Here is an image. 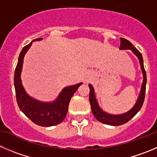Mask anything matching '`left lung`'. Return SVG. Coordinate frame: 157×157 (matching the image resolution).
I'll return each mask as SVG.
<instances>
[{
    "mask_svg": "<svg viewBox=\"0 0 157 157\" xmlns=\"http://www.w3.org/2000/svg\"><path fill=\"white\" fill-rule=\"evenodd\" d=\"M120 47L119 49L121 50H126V49H130L132 51L134 54L138 57L140 60V65H141V69L143 74V82L142 85L141 91L139 95L138 100L136 103L134 105L133 108L131 109L129 112L122 115H110L106 113H104L101 109L98 107V102L95 98V92H94L93 87L91 85H89V87L90 91H89V102H90L91 109H92V113L95 119L100 122H102L104 124L110 125V126H120V125L125 124L127 122H129L132 117H134L136 114L141 109L142 105H143V102H144L145 94H146V85H147V74L145 71L144 65H143V59L142 54L139 52L138 49L136 48L133 44L128 40L125 39L123 38H120Z\"/></svg>",
    "mask_w": 157,
    "mask_h": 157,
    "instance_id": "obj_1",
    "label": "left lung"
}]
</instances>
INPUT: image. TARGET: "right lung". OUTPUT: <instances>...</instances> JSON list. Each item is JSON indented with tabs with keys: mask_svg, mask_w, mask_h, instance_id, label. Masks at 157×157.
Masks as SVG:
<instances>
[{
	"mask_svg": "<svg viewBox=\"0 0 157 157\" xmlns=\"http://www.w3.org/2000/svg\"><path fill=\"white\" fill-rule=\"evenodd\" d=\"M41 39V38H37L33 40L30 44L23 48L19 55L18 62L14 71V81L16 99L19 109L34 123L38 126L48 127L59 124L64 120L68 112L71 98L82 83L65 88L57 99L53 102H41L28 96L24 89L21 80V71L22 69L24 56L31 47L33 41Z\"/></svg>",
	"mask_w": 157,
	"mask_h": 157,
	"instance_id": "right-lung-1",
	"label": "right lung"
}]
</instances>
